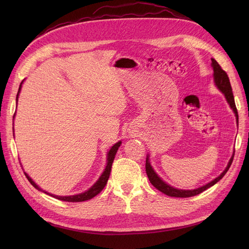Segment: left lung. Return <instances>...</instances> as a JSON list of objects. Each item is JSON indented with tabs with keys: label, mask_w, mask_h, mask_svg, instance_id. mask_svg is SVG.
I'll return each instance as SVG.
<instances>
[{
	"label": "left lung",
	"mask_w": 249,
	"mask_h": 249,
	"mask_svg": "<svg viewBox=\"0 0 249 249\" xmlns=\"http://www.w3.org/2000/svg\"><path fill=\"white\" fill-rule=\"evenodd\" d=\"M212 60V63H211V66H212L213 69V79H214V83L216 87L220 90V91L223 93L225 100H227L228 104L230 105L231 109L235 113V116H236V120H237V124H238V111L236 108V104H235V99H233V94L231 91V83H230V79L228 77L227 72H225L222 69L221 66L218 64V62L216 61L215 59H211ZM235 153V152H233ZM233 159V154L231 157V159L227 165V167L225 169L220 173L219 176H218L216 178H214L213 180H211L208 184L203 185L201 187L196 188V189H191V190H183V189H178V188H175L170 186L169 184H167L166 182H164V180L157 175V172L154 170L153 166L150 165L149 162V154H147L146 156V163H145V170H146V175L148 177L149 182L152 183V185L157 188L158 190L163 192L164 194L168 195V196L171 197H191V196H195V195H197L201 192H203L205 190H207L208 188L214 186L217 182H219V180L224 177L225 173L228 172L230 166L231 165Z\"/></svg>",
	"instance_id": "left-lung-1"
}]
</instances>
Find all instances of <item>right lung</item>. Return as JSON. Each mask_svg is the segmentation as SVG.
<instances>
[{
	"label": "right lung",
	"instance_id": "1",
	"mask_svg": "<svg viewBox=\"0 0 249 249\" xmlns=\"http://www.w3.org/2000/svg\"><path fill=\"white\" fill-rule=\"evenodd\" d=\"M24 81H25V80L21 81L20 85H19V88H18V95H17V104H18V95H19L20 89H21L22 83H24ZM14 115H16V114H14ZM13 130H14V129H13ZM120 145H122V141H118V142H116L115 144L113 145V146L109 149V152H108V154H107V164H106V167H105V169H104L103 173L101 175V177L99 178V179H97L96 182H95L91 187H90L88 190H86V191H84V192H82V193H79V194L66 195V196H61V195H60V196H59V195H54V194H52V193H49V192H47V191L42 190L41 188H40L38 185H37L31 178L29 177L28 173L25 172V176L27 177L29 182L31 183V185H32L34 188H36L37 190H39V191H41V192L47 193L48 195H51V196L55 197V198H57V199H59V200L70 201V202H79V201L89 200V199L93 198V197L95 196V195L99 194V193L104 189V187L106 186V184H107V182H108V178H109V177H110V172H111V168H112V163H113V161H114L115 155H116L117 150H118V147H119Z\"/></svg>",
	"mask_w": 249,
	"mask_h": 249
}]
</instances>
